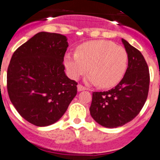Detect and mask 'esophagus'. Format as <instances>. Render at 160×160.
I'll return each instance as SVG.
<instances>
[{"instance_id":"obj_1","label":"esophagus","mask_w":160,"mask_h":160,"mask_svg":"<svg viewBox=\"0 0 160 160\" xmlns=\"http://www.w3.org/2000/svg\"><path fill=\"white\" fill-rule=\"evenodd\" d=\"M77 90H78L79 92H81V91L88 90V88L86 87H84V86L81 85V84H78V85H77Z\"/></svg>"}]
</instances>
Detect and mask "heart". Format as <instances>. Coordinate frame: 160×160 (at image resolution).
Masks as SVG:
<instances>
[{"label":"heart","instance_id":"heart-1","mask_svg":"<svg viewBox=\"0 0 160 160\" xmlns=\"http://www.w3.org/2000/svg\"><path fill=\"white\" fill-rule=\"evenodd\" d=\"M128 56L122 46L108 41H92L81 44L77 53L68 52L64 65L68 74L73 80L88 72V80L108 88L116 85L127 69Z\"/></svg>","mask_w":160,"mask_h":160}]
</instances>
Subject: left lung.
Instances as JSON below:
<instances>
[{
  "label": "left lung",
  "mask_w": 160,
  "mask_h": 160,
  "mask_svg": "<svg viewBox=\"0 0 160 160\" xmlns=\"http://www.w3.org/2000/svg\"><path fill=\"white\" fill-rule=\"evenodd\" d=\"M128 64L124 77L107 92H93L90 107L92 117L105 128H117L136 117L147 100L150 74L142 53L122 39Z\"/></svg>",
  "instance_id": "1"
}]
</instances>
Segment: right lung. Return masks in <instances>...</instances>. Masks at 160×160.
Listing matches in <instances>:
<instances>
[{
    "label": "right lung",
    "instance_id": "1",
    "mask_svg": "<svg viewBox=\"0 0 160 160\" xmlns=\"http://www.w3.org/2000/svg\"><path fill=\"white\" fill-rule=\"evenodd\" d=\"M65 36L41 32L14 52L7 71L9 99L20 115L38 127L56 123L77 93L64 72Z\"/></svg>",
    "mask_w": 160,
    "mask_h": 160
}]
</instances>
